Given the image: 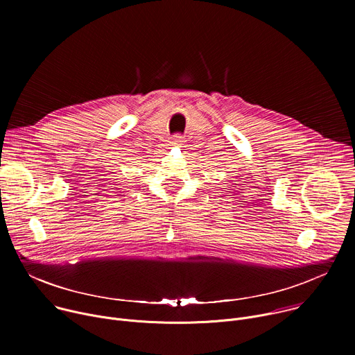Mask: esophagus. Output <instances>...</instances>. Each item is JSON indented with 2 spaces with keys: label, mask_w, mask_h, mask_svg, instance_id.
Here are the masks:
<instances>
[{
  "label": "esophagus",
  "mask_w": 355,
  "mask_h": 355,
  "mask_svg": "<svg viewBox=\"0 0 355 355\" xmlns=\"http://www.w3.org/2000/svg\"><path fill=\"white\" fill-rule=\"evenodd\" d=\"M171 144H173V146H177V147L182 146V144H184V137H182V136H180V135L174 136V137H173V140H171Z\"/></svg>",
  "instance_id": "1"
}]
</instances>
